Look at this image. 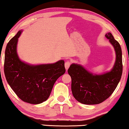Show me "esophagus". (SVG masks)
<instances>
[{"instance_id":"34e87169","label":"esophagus","mask_w":129,"mask_h":129,"mask_svg":"<svg viewBox=\"0 0 129 129\" xmlns=\"http://www.w3.org/2000/svg\"><path fill=\"white\" fill-rule=\"evenodd\" d=\"M70 65H71V62L69 61H67L66 62H65V67H66V70L68 69V68L70 67Z\"/></svg>"}]
</instances>
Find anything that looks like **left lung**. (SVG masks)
Listing matches in <instances>:
<instances>
[{"label": "left lung", "instance_id": "left-lung-1", "mask_svg": "<svg viewBox=\"0 0 129 129\" xmlns=\"http://www.w3.org/2000/svg\"><path fill=\"white\" fill-rule=\"evenodd\" d=\"M115 49L116 60L110 72L93 75L80 65L73 63L68 70L71 78V90L74 98L81 104H98L111 95L121 79L123 72L122 52L120 44L111 33L105 35Z\"/></svg>", "mask_w": 129, "mask_h": 129}]
</instances>
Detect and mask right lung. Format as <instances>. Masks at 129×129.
Instances as JSON below:
<instances>
[{
  "mask_svg": "<svg viewBox=\"0 0 129 129\" xmlns=\"http://www.w3.org/2000/svg\"><path fill=\"white\" fill-rule=\"evenodd\" d=\"M19 31L9 40L5 55L4 73L9 85L19 99L38 104L46 101L56 80L64 74V61L55 63L30 66L19 59L17 53Z\"/></svg>",
  "mask_w": 129,
  "mask_h": 129,
  "instance_id": "1",
  "label": "right lung"
}]
</instances>
